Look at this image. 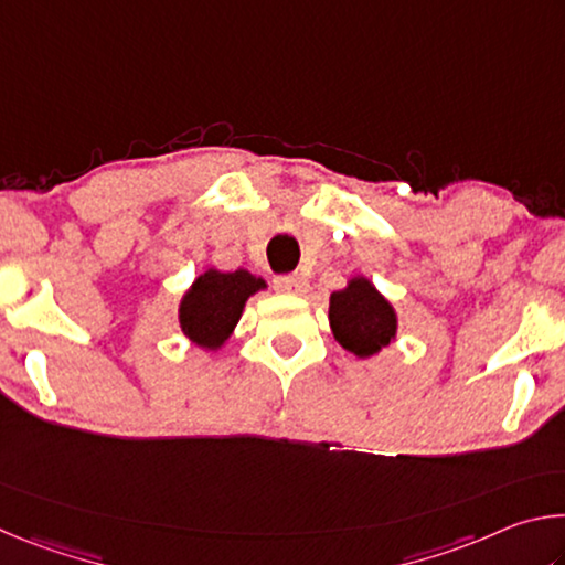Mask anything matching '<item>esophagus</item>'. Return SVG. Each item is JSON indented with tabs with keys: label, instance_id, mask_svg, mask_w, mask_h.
I'll use <instances>...</instances> for the list:
<instances>
[{
	"label": "esophagus",
	"instance_id": "esophagus-1",
	"mask_svg": "<svg viewBox=\"0 0 565 565\" xmlns=\"http://www.w3.org/2000/svg\"><path fill=\"white\" fill-rule=\"evenodd\" d=\"M276 289H279L281 294H294L299 296L306 291V286H309V281L303 279V276L299 274H289V276H276Z\"/></svg>",
	"mask_w": 565,
	"mask_h": 565
}]
</instances>
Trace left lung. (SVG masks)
I'll return each mask as SVG.
<instances>
[{
  "label": "left lung",
  "mask_w": 565,
  "mask_h": 565,
  "mask_svg": "<svg viewBox=\"0 0 565 565\" xmlns=\"http://www.w3.org/2000/svg\"><path fill=\"white\" fill-rule=\"evenodd\" d=\"M331 333L356 359H371L396 341L398 313L374 281L351 276L329 296Z\"/></svg>",
  "instance_id": "1"
}]
</instances>
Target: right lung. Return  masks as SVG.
Instances as JSON below:
<instances>
[{"label":"right lung","mask_w":565,"mask_h":565,"mask_svg":"<svg viewBox=\"0 0 565 565\" xmlns=\"http://www.w3.org/2000/svg\"><path fill=\"white\" fill-rule=\"evenodd\" d=\"M262 276L246 269L218 271L209 266L191 281L179 301V329L194 347L218 351L232 339L246 301L254 294L266 291Z\"/></svg>","instance_id":"1"}]
</instances>
